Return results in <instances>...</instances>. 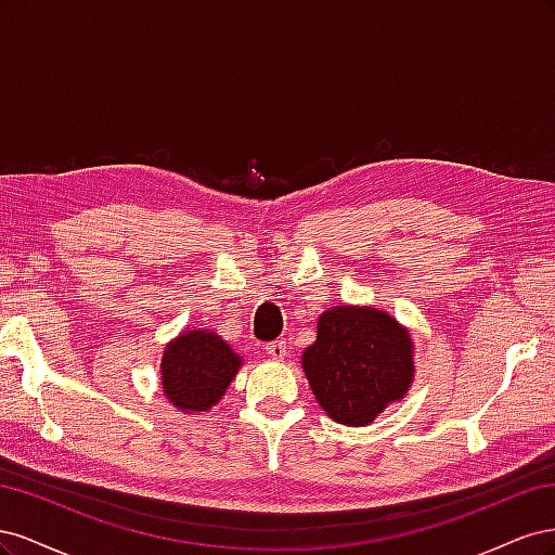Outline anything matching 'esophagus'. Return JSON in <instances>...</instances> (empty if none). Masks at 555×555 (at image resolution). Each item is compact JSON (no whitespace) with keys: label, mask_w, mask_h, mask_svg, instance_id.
I'll return each mask as SVG.
<instances>
[{"label":"esophagus","mask_w":555,"mask_h":555,"mask_svg":"<svg viewBox=\"0 0 555 555\" xmlns=\"http://www.w3.org/2000/svg\"><path fill=\"white\" fill-rule=\"evenodd\" d=\"M263 349H266V354L271 357V359H284V354H287V343H284V340H273V343H268Z\"/></svg>","instance_id":"34e87169"}]
</instances>
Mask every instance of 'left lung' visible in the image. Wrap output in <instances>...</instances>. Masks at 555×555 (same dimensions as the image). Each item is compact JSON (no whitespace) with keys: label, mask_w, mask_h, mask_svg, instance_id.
<instances>
[{"label":"left lung","mask_w":555,"mask_h":555,"mask_svg":"<svg viewBox=\"0 0 555 555\" xmlns=\"http://www.w3.org/2000/svg\"><path fill=\"white\" fill-rule=\"evenodd\" d=\"M304 371L331 418L365 426L412 384V340L389 314L338 306L319 317Z\"/></svg>","instance_id":"8db88e82"}]
</instances>
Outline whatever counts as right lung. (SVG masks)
<instances>
[{
	"mask_svg": "<svg viewBox=\"0 0 555 555\" xmlns=\"http://www.w3.org/2000/svg\"><path fill=\"white\" fill-rule=\"evenodd\" d=\"M241 367V357L206 331L182 333L164 349L162 389L182 412H206L217 405Z\"/></svg>",
	"mask_w": 555,
	"mask_h": 555,
	"instance_id": "1",
	"label": "right lung"
}]
</instances>
